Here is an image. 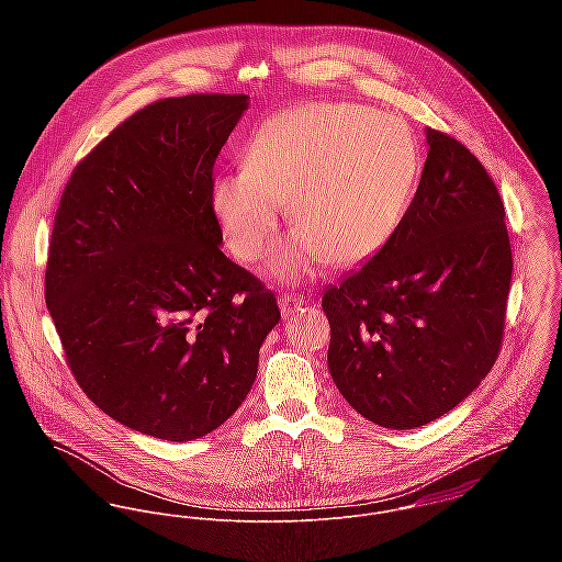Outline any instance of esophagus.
I'll return each mask as SVG.
<instances>
[{
  "label": "esophagus",
  "mask_w": 562,
  "mask_h": 562,
  "mask_svg": "<svg viewBox=\"0 0 562 562\" xmlns=\"http://www.w3.org/2000/svg\"><path fill=\"white\" fill-rule=\"evenodd\" d=\"M303 305H305V299H301V296L283 294V296L279 299V307H281V314H283V318L292 316V314H294V312H299Z\"/></svg>",
  "instance_id": "esophagus-1"
}]
</instances>
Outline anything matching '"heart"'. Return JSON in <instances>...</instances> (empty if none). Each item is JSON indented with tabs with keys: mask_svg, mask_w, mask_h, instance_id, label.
I'll return each instance as SVG.
<instances>
[{
	"mask_svg": "<svg viewBox=\"0 0 562 562\" xmlns=\"http://www.w3.org/2000/svg\"><path fill=\"white\" fill-rule=\"evenodd\" d=\"M244 166L223 170L210 205L234 252L261 259L277 238L285 199L301 227L281 241L270 272L283 281L366 261L401 225L417 172L404 121L357 103L281 110L246 140Z\"/></svg>",
	"mask_w": 562,
	"mask_h": 562,
	"instance_id": "obj_1",
	"label": "heart"
}]
</instances>
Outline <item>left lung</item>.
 Instances as JSON below:
<instances>
[{"instance_id": "obj_1", "label": "left lung", "mask_w": 562, "mask_h": 562, "mask_svg": "<svg viewBox=\"0 0 562 562\" xmlns=\"http://www.w3.org/2000/svg\"><path fill=\"white\" fill-rule=\"evenodd\" d=\"M426 143L394 236L322 296L337 390L394 430L446 415L481 385L499 352L513 274L493 179L452 136L428 127Z\"/></svg>"}]
</instances>
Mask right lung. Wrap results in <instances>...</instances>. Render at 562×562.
<instances>
[{
  "mask_svg": "<svg viewBox=\"0 0 562 562\" xmlns=\"http://www.w3.org/2000/svg\"><path fill=\"white\" fill-rule=\"evenodd\" d=\"M246 94L161 99L76 166L45 303L83 394L138 432L192 441L250 392L277 299L223 250L214 161Z\"/></svg>",
  "mask_w": 562,
  "mask_h": 562,
  "instance_id": "add662e5",
  "label": "right lung"
}]
</instances>
